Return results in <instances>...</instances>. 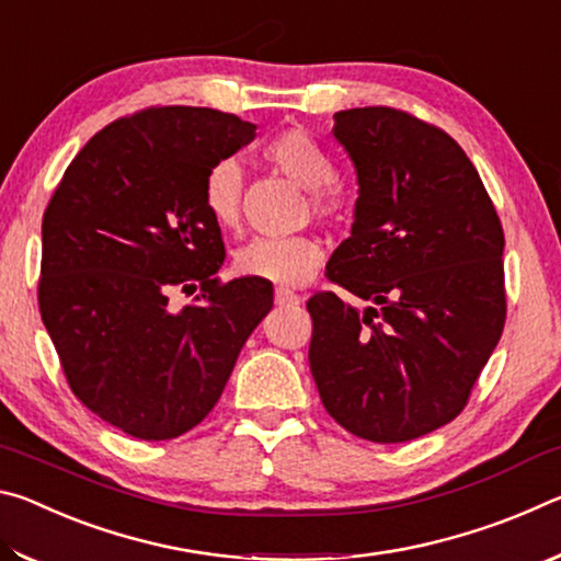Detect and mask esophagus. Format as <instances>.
Wrapping results in <instances>:
<instances>
[{"label":"esophagus","instance_id":"1","mask_svg":"<svg viewBox=\"0 0 561 561\" xmlns=\"http://www.w3.org/2000/svg\"><path fill=\"white\" fill-rule=\"evenodd\" d=\"M274 301H277L279 307H294V304L301 301V297H299V294L289 291V289H277V291H274Z\"/></svg>","mask_w":561,"mask_h":561}]
</instances>
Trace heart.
<instances>
[{"mask_svg": "<svg viewBox=\"0 0 561 561\" xmlns=\"http://www.w3.org/2000/svg\"><path fill=\"white\" fill-rule=\"evenodd\" d=\"M267 163L291 183L309 190V207L321 220H334L344 210V195L331 185L336 165L309 133L299 128L274 136L264 148ZM242 168L234 160H217L203 180V205L210 220L222 230L240 225ZM324 250L311 237H260L234 254V270L242 277L262 279L277 287H299L319 270Z\"/></svg>", "mask_w": 561, "mask_h": 561, "instance_id": "heart-1", "label": "heart"}]
</instances>
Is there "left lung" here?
Masks as SVG:
<instances>
[{"label":"left lung","instance_id":"1","mask_svg":"<svg viewBox=\"0 0 561 561\" xmlns=\"http://www.w3.org/2000/svg\"><path fill=\"white\" fill-rule=\"evenodd\" d=\"M358 201L351 237L307 301L309 366L321 403L348 433L405 443L450 423L505 327L500 217L478 170L448 133L405 111L334 113Z\"/></svg>","mask_w":561,"mask_h":561}]
</instances>
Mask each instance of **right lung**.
I'll return each mask as SVG.
<instances>
[{
	"instance_id": "1",
	"label": "right lung",
	"mask_w": 561,
	"mask_h": 561,
	"mask_svg": "<svg viewBox=\"0 0 561 561\" xmlns=\"http://www.w3.org/2000/svg\"><path fill=\"white\" fill-rule=\"evenodd\" d=\"M232 113L153 106L99 130L42 222V321L73 396L140 440L195 428L222 396L272 284L215 277L225 244L203 205L217 160L254 140ZM202 287L197 305L169 291Z\"/></svg>"
}]
</instances>
